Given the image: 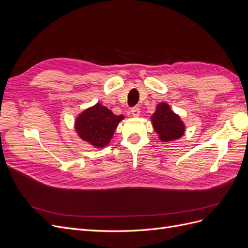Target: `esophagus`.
I'll return each instance as SVG.
<instances>
[{
	"instance_id": "1",
	"label": "esophagus",
	"mask_w": 248,
	"mask_h": 248,
	"mask_svg": "<svg viewBox=\"0 0 248 248\" xmlns=\"http://www.w3.org/2000/svg\"><path fill=\"white\" fill-rule=\"evenodd\" d=\"M140 108H137V107H134V108H131V115L133 116V117H139L140 116Z\"/></svg>"
}]
</instances>
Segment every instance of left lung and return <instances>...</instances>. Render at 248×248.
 Here are the masks:
<instances>
[{
	"label": "left lung",
	"instance_id": "obj_1",
	"mask_svg": "<svg viewBox=\"0 0 248 248\" xmlns=\"http://www.w3.org/2000/svg\"><path fill=\"white\" fill-rule=\"evenodd\" d=\"M151 122L155 132L158 134L161 141H172L183 137L185 125L166 102H160L156 106V110L151 116Z\"/></svg>",
	"mask_w": 248,
	"mask_h": 248
}]
</instances>
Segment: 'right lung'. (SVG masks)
Here are the masks:
<instances>
[{"label": "right lung", "mask_w": 248, "mask_h": 248, "mask_svg": "<svg viewBox=\"0 0 248 248\" xmlns=\"http://www.w3.org/2000/svg\"><path fill=\"white\" fill-rule=\"evenodd\" d=\"M125 117L117 116L100 103L85 109L76 119L78 137L95 148H103L110 141L119 123Z\"/></svg>", "instance_id": "add662e5"}]
</instances>
